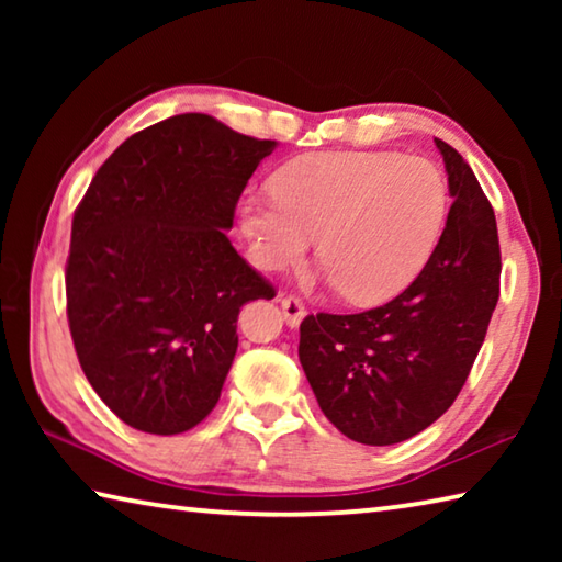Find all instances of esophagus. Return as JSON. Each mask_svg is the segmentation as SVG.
<instances>
[{
	"mask_svg": "<svg viewBox=\"0 0 562 562\" xmlns=\"http://www.w3.org/2000/svg\"><path fill=\"white\" fill-rule=\"evenodd\" d=\"M280 304H282L284 322H288L290 327H300V322L304 319V315H307V310H304L302 300L294 297V294H288V297L280 300Z\"/></svg>",
	"mask_w": 562,
	"mask_h": 562,
	"instance_id": "obj_1",
	"label": "esophagus"
}]
</instances>
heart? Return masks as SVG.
I'll use <instances>...</instances> for the list:
<instances>
[{
    "label": "heart",
    "mask_w": 562,
    "mask_h": 562,
    "mask_svg": "<svg viewBox=\"0 0 562 562\" xmlns=\"http://www.w3.org/2000/svg\"><path fill=\"white\" fill-rule=\"evenodd\" d=\"M237 207L255 268L282 272L317 237L322 278L355 304L396 297L429 262L449 213L431 160L398 154H312Z\"/></svg>",
    "instance_id": "b5f03b06"
}]
</instances>
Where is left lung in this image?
Segmentation results:
<instances>
[{
    "label": "left lung",
    "mask_w": 562,
    "mask_h": 562,
    "mask_svg": "<svg viewBox=\"0 0 562 562\" xmlns=\"http://www.w3.org/2000/svg\"><path fill=\"white\" fill-rule=\"evenodd\" d=\"M436 148L453 203L418 278L382 307L300 325V364L319 408L367 446L412 439L456 402L498 302L496 215L459 150L439 138Z\"/></svg>",
    "instance_id": "1"
}]
</instances>
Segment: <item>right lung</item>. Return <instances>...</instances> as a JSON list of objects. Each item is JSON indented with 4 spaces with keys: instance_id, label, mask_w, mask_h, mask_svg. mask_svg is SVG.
<instances>
[{
    "instance_id": "add662e5",
    "label": "right lung",
    "mask_w": 562,
    "mask_h": 562,
    "mask_svg": "<svg viewBox=\"0 0 562 562\" xmlns=\"http://www.w3.org/2000/svg\"><path fill=\"white\" fill-rule=\"evenodd\" d=\"M278 140L180 113L106 158L74 213L66 317L93 392L133 429L203 422L237 351L245 302L274 297L225 231Z\"/></svg>"
}]
</instances>
